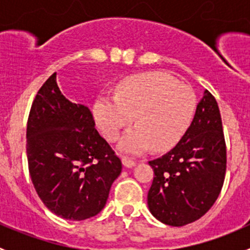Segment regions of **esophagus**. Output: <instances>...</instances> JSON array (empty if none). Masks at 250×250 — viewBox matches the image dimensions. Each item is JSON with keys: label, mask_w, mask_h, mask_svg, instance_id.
<instances>
[{"label": "esophagus", "mask_w": 250, "mask_h": 250, "mask_svg": "<svg viewBox=\"0 0 250 250\" xmlns=\"http://www.w3.org/2000/svg\"><path fill=\"white\" fill-rule=\"evenodd\" d=\"M122 163L125 167L132 168L137 165V161L133 160V158H129V157H122Z\"/></svg>", "instance_id": "1"}]
</instances>
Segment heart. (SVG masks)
<instances>
[{
	"label": "heart",
	"mask_w": 250,
	"mask_h": 250,
	"mask_svg": "<svg viewBox=\"0 0 250 250\" xmlns=\"http://www.w3.org/2000/svg\"><path fill=\"white\" fill-rule=\"evenodd\" d=\"M196 95L188 85L163 72H145L123 80L116 98L102 97L93 107L94 120L109 141L118 139L123 128L133 122L121 141L125 152L141 153L172 147L183 137L192 118Z\"/></svg>",
	"instance_id": "b5f03b06"
}]
</instances>
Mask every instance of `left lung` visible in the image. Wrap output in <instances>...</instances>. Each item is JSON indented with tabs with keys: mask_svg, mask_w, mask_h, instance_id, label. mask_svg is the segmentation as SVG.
<instances>
[{
	"mask_svg": "<svg viewBox=\"0 0 250 250\" xmlns=\"http://www.w3.org/2000/svg\"><path fill=\"white\" fill-rule=\"evenodd\" d=\"M148 165L155 173L148 209L161 223L188 225L211 208L225 179L226 144L218 103L208 90L180 141Z\"/></svg>",
	"mask_w": 250,
	"mask_h": 250,
	"instance_id": "1",
	"label": "left lung"
}]
</instances>
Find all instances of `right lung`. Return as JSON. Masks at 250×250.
Returning <instances> with one entry per match:
<instances>
[{
	"instance_id": "right-lung-1",
	"label": "right lung",
	"mask_w": 250,
	"mask_h": 250,
	"mask_svg": "<svg viewBox=\"0 0 250 250\" xmlns=\"http://www.w3.org/2000/svg\"><path fill=\"white\" fill-rule=\"evenodd\" d=\"M29 173L55 215L84 220L102 211L122 163L95 129L87 106L67 100L53 74L37 92L26 125Z\"/></svg>"
}]
</instances>
